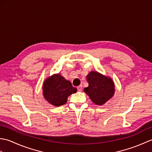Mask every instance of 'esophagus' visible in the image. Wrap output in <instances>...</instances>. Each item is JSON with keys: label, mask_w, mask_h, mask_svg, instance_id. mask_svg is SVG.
<instances>
[{"label": "esophagus", "mask_w": 152, "mask_h": 152, "mask_svg": "<svg viewBox=\"0 0 152 152\" xmlns=\"http://www.w3.org/2000/svg\"><path fill=\"white\" fill-rule=\"evenodd\" d=\"M77 89H78V91H81L82 90V86H79L77 87Z\"/></svg>", "instance_id": "34e87169"}]
</instances>
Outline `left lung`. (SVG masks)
<instances>
[{
	"instance_id": "left-lung-1",
	"label": "left lung",
	"mask_w": 152,
	"mask_h": 152,
	"mask_svg": "<svg viewBox=\"0 0 152 152\" xmlns=\"http://www.w3.org/2000/svg\"><path fill=\"white\" fill-rule=\"evenodd\" d=\"M89 86L84 91L96 104L102 105L114 94V83L111 78L91 71L87 76Z\"/></svg>"
}]
</instances>
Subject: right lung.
<instances>
[{"mask_svg": "<svg viewBox=\"0 0 152 152\" xmlns=\"http://www.w3.org/2000/svg\"><path fill=\"white\" fill-rule=\"evenodd\" d=\"M77 91L70 81L59 74H54L45 80L43 85V95L47 101L56 106L65 104L68 96Z\"/></svg>", "mask_w": 152, "mask_h": 152, "instance_id": "1", "label": "right lung"}]
</instances>
